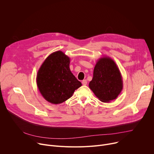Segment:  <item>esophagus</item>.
Returning a JSON list of instances; mask_svg holds the SVG:
<instances>
[{
  "label": "esophagus",
  "instance_id": "1",
  "mask_svg": "<svg viewBox=\"0 0 154 154\" xmlns=\"http://www.w3.org/2000/svg\"><path fill=\"white\" fill-rule=\"evenodd\" d=\"M82 85H86L87 84V81H86V80H82Z\"/></svg>",
  "mask_w": 154,
  "mask_h": 154
}]
</instances>
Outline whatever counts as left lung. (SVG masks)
Instances as JSON below:
<instances>
[{"label":"left lung","mask_w":154,"mask_h":154,"mask_svg":"<svg viewBox=\"0 0 154 154\" xmlns=\"http://www.w3.org/2000/svg\"><path fill=\"white\" fill-rule=\"evenodd\" d=\"M90 88L102 102L116 99L123 88L121 72L114 60L109 57L100 58L94 68Z\"/></svg>","instance_id":"8db88e82"}]
</instances>
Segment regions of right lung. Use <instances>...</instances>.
Instances as JSON below:
<instances>
[{"instance_id": "add662e5", "label": "right lung", "mask_w": 154, "mask_h": 154, "mask_svg": "<svg viewBox=\"0 0 154 154\" xmlns=\"http://www.w3.org/2000/svg\"><path fill=\"white\" fill-rule=\"evenodd\" d=\"M70 58L61 51L50 54L36 75L38 88L47 101L59 104L69 99L82 83L71 72Z\"/></svg>"}]
</instances>
